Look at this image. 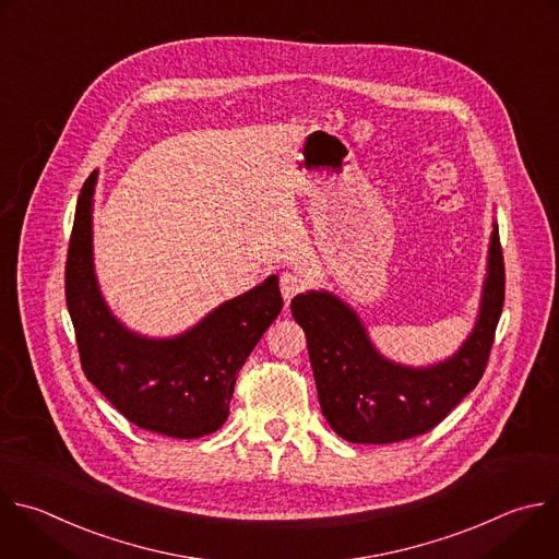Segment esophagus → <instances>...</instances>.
<instances>
[{
    "instance_id": "obj_1",
    "label": "esophagus",
    "mask_w": 559,
    "mask_h": 559,
    "mask_svg": "<svg viewBox=\"0 0 559 559\" xmlns=\"http://www.w3.org/2000/svg\"><path fill=\"white\" fill-rule=\"evenodd\" d=\"M305 287H307V281H305V276L298 274V272H285V274L281 276V294H283V298H285V305H289L292 298L298 296Z\"/></svg>"
}]
</instances>
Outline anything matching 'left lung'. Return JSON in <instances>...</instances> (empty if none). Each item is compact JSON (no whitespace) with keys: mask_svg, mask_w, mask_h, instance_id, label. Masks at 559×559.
I'll return each mask as SVG.
<instances>
[{"mask_svg":"<svg viewBox=\"0 0 559 559\" xmlns=\"http://www.w3.org/2000/svg\"><path fill=\"white\" fill-rule=\"evenodd\" d=\"M504 305V259L498 228L489 246L478 322L463 348L443 364L406 368L368 342L359 318L333 294L292 300L302 326L322 415L350 443H395L437 428L480 382Z\"/></svg>","mask_w":559,"mask_h":559,"instance_id":"obj_1","label":"left lung"}]
</instances>
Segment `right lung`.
<instances>
[{
    "label": "right lung",
    "instance_id": "1",
    "mask_svg": "<svg viewBox=\"0 0 559 559\" xmlns=\"http://www.w3.org/2000/svg\"><path fill=\"white\" fill-rule=\"evenodd\" d=\"M85 179L66 261V302L85 378L142 430L200 439L219 430L241 366L283 309L278 278L224 302L173 340L127 331L100 298L92 265V195Z\"/></svg>",
    "mask_w": 559,
    "mask_h": 559
}]
</instances>
